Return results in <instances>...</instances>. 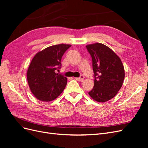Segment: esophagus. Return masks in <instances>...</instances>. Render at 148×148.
Masks as SVG:
<instances>
[{"instance_id":"34e87169","label":"esophagus","mask_w":148,"mask_h":148,"mask_svg":"<svg viewBox=\"0 0 148 148\" xmlns=\"http://www.w3.org/2000/svg\"><path fill=\"white\" fill-rule=\"evenodd\" d=\"M84 77L83 75H81L80 76V77H78V78H75V79L77 80V81H79V82H82L83 79H84Z\"/></svg>"}]
</instances>
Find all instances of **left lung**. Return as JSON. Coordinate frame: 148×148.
I'll use <instances>...</instances> for the list:
<instances>
[{"label":"left lung","mask_w":148,"mask_h":148,"mask_svg":"<svg viewBox=\"0 0 148 148\" xmlns=\"http://www.w3.org/2000/svg\"><path fill=\"white\" fill-rule=\"evenodd\" d=\"M86 49L92 58L95 78L94 88L88 94L97 102H106L117 95L122 86L123 65L119 57L104 44H89Z\"/></svg>","instance_id":"8db88e82"}]
</instances>
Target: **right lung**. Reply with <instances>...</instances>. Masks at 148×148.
Returning <instances> with one entry per match:
<instances>
[{
	"label": "right lung",
	"instance_id": "right-lung-1",
	"mask_svg": "<svg viewBox=\"0 0 148 148\" xmlns=\"http://www.w3.org/2000/svg\"><path fill=\"white\" fill-rule=\"evenodd\" d=\"M71 45L58 44L44 49L35 55L27 71L29 88L34 96L42 101L54 100L64 91L67 79L56 73L62 66L61 59Z\"/></svg>",
	"mask_w": 148,
	"mask_h": 148
}]
</instances>
